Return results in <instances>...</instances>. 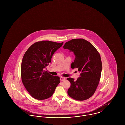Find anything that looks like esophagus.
Instances as JSON below:
<instances>
[{
  "instance_id": "34e87169",
  "label": "esophagus",
  "mask_w": 125,
  "mask_h": 125,
  "mask_svg": "<svg viewBox=\"0 0 125 125\" xmlns=\"http://www.w3.org/2000/svg\"><path fill=\"white\" fill-rule=\"evenodd\" d=\"M65 80V77H61L60 78V81H64Z\"/></svg>"
}]
</instances>
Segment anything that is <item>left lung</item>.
<instances>
[{"mask_svg": "<svg viewBox=\"0 0 125 125\" xmlns=\"http://www.w3.org/2000/svg\"><path fill=\"white\" fill-rule=\"evenodd\" d=\"M63 48L73 52L75 58L71 67L81 72L76 81L67 78L71 83L68 95L78 101L87 100L94 94L99 83L102 69L100 55L91 43L83 38L72 39Z\"/></svg>", "mask_w": 125, "mask_h": 125, "instance_id": "obj_1", "label": "left lung"}]
</instances>
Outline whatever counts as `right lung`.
Masks as SVG:
<instances>
[{"mask_svg":"<svg viewBox=\"0 0 125 125\" xmlns=\"http://www.w3.org/2000/svg\"><path fill=\"white\" fill-rule=\"evenodd\" d=\"M50 41H41L32 44L24 54L21 76L26 89L33 97L44 100L53 94L60 78L53 76L44 68L51 62L55 52L63 44Z\"/></svg>","mask_w":125,"mask_h":125,"instance_id":"add662e5","label":"right lung"}]
</instances>
